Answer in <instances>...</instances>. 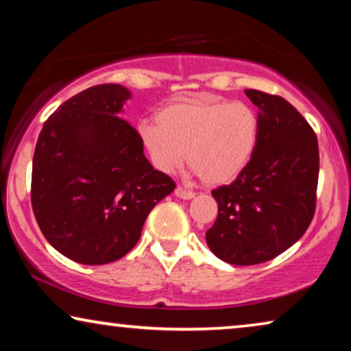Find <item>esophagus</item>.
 I'll use <instances>...</instances> for the list:
<instances>
[{
	"label": "esophagus",
	"instance_id": "obj_1",
	"mask_svg": "<svg viewBox=\"0 0 351 351\" xmlns=\"http://www.w3.org/2000/svg\"><path fill=\"white\" fill-rule=\"evenodd\" d=\"M176 196H179V198H182V199H191L195 196V193H193V191H190V190L182 189V186H177Z\"/></svg>",
	"mask_w": 351,
	"mask_h": 351
}]
</instances>
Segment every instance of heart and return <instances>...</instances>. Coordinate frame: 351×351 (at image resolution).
Returning a JSON list of instances; mask_svg holds the SVG:
<instances>
[{"instance_id":"heart-1","label":"heart","mask_w":351,"mask_h":351,"mask_svg":"<svg viewBox=\"0 0 351 351\" xmlns=\"http://www.w3.org/2000/svg\"><path fill=\"white\" fill-rule=\"evenodd\" d=\"M156 119L137 126L153 165L174 172L189 158V165L209 185L237 179L257 145L258 117L244 102L201 95L167 105Z\"/></svg>"}]
</instances>
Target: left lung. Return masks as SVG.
Listing matches in <instances>:
<instances>
[{"mask_svg":"<svg viewBox=\"0 0 351 351\" xmlns=\"http://www.w3.org/2000/svg\"><path fill=\"white\" fill-rule=\"evenodd\" d=\"M258 108V138L244 171L213 190L219 214L206 243L220 261L257 265L289 249L315 215L318 138L280 95L244 90Z\"/></svg>","mask_w":351,"mask_h":351,"instance_id":"left-lung-1","label":"left lung"}]
</instances>
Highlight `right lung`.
<instances>
[{"mask_svg":"<svg viewBox=\"0 0 351 351\" xmlns=\"http://www.w3.org/2000/svg\"><path fill=\"white\" fill-rule=\"evenodd\" d=\"M129 97L119 84L73 95L47 118L35 147L38 227L52 247L84 265L126 256L150 210L176 189L153 169L137 131L119 117Z\"/></svg>","mask_w":351,"mask_h":351,"instance_id":"1","label":"right lung"}]
</instances>
